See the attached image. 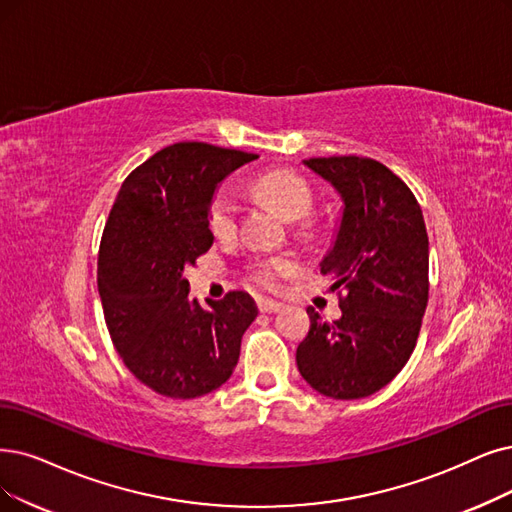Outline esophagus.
Instances as JSON below:
<instances>
[{"mask_svg": "<svg viewBox=\"0 0 512 512\" xmlns=\"http://www.w3.org/2000/svg\"><path fill=\"white\" fill-rule=\"evenodd\" d=\"M283 304L277 300H258V311L260 313H279Z\"/></svg>", "mask_w": 512, "mask_h": 512, "instance_id": "1", "label": "esophagus"}]
</instances>
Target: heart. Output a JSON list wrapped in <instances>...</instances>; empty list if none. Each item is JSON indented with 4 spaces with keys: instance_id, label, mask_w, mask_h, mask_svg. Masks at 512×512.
<instances>
[{
    "instance_id": "b5f03b06",
    "label": "heart",
    "mask_w": 512,
    "mask_h": 512,
    "mask_svg": "<svg viewBox=\"0 0 512 512\" xmlns=\"http://www.w3.org/2000/svg\"><path fill=\"white\" fill-rule=\"evenodd\" d=\"M256 193L267 199L271 206L288 220L304 218L313 208V191L306 185V180L288 170H273L262 174L256 185ZM239 216V201L231 189H220L212 203L208 222L216 237H229L237 229ZM296 260L288 256H267L258 258L252 264V277L264 288H277L283 277L296 271Z\"/></svg>"
}]
</instances>
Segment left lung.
I'll use <instances>...</instances> for the list:
<instances>
[{
    "instance_id": "8db88e82",
    "label": "left lung",
    "mask_w": 512,
    "mask_h": 512,
    "mask_svg": "<svg viewBox=\"0 0 512 512\" xmlns=\"http://www.w3.org/2000/svg\"><path fill=\"white\" fill-rule=\"evenodd\" d=\"M340 199L321 273L342 288V317L309 306L311 330L296 351L298 372L317 393L361 399L391 382L410 359L428 302V235L414 193L380 161H302Z\"/></svg>"
}]
</instances>
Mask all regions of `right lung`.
Masks as SVG:
<instances>
[{"label":"right lung","instance_id":"right-lung-1","mask_svg":"<svg viewBox=\"0 0 512 512\" xmlns=\"http://www.w3.org/2000/svg\"><path fill=\"white\" fill-rule=\"evenodd\" d=\"M254 153L176 142L124 180L102 233L98 294L111 340L128 370L155 393L195 399L235 370L241 338L258 315L254 298L229 292L189 298L185 269L206 254L210 203L220 182Z\"/></svg>","mask_w":512,"mask_h":512}]
</instances>
